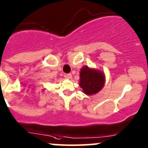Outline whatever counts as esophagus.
Wrapping results in <instances>:
<instances>
[{
  "label": "esophagus",
  "mask_w": 148,
  "mask_h": 148,
  "mask_svg": "<svg viewBox=\"0 0 148 148\" xmlns=\"http://www.w3.org/2000/svg\"><path fill=\"white\" fill-rule=\"evenodd\" d=\"M64 77H66V79H68V80H71V79H72L73 78V76H72V75L71 74H66L64 75Z\"/></svg>",
  "instance_id": "esophagus-1"
}]
</instances>
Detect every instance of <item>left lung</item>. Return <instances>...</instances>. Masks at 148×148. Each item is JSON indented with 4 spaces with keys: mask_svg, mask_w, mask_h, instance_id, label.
<instances>
[{
    "mask_svg": "<svg viewBox=\"0 0 148 148\" xmlns=\"http://www.w3.org/2000/svg\"><path fill=\"white\" fill-rule=\"evenodd\" d=\"M105 84V75L103 71L85 66L81 68L79 85L82 92L87 95L98 93Z\"/></svg>",
    "mask_w": 148,
    "mask_h": 148,
    "instance_id": "obj_1",
    "label": "left lung"
}]
</instances>
